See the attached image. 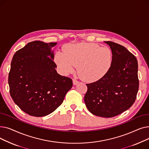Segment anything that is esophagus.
I'll list each match as a JSON object with an SVG mask.
<instances>
[{
    "label": "esophagus",
    "instance_id": "1",
    "mask_svg": "<svg viewBox=\"0 0 149 149\" xmlns=\"http://www.w3.org/2000/svg\"><path fill=\"white\" fill-rule=\"evenodd\" d=\"M72 81H73V84H74V85H77V84L79 83V81H78V80H77L75 79H72Z\"/></svg>",
    "mask_w": 149,
    "mask_h": 149
}]
</instances>
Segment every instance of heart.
Here are the masks:
<instances>
[{
    "label": "heart",
    "mask_w": 149,
    "mask_h": 149,
    "mask_svg": "<svg viewBox=\"0 0 149 149\" xmlns=\"http://www.w3.org/2000/svg\"><path fill=\"white\" fill-rule=\"evenodd\" d=\"M56 61L64 73L72 72L76 66H79L78 70L81 79L93 81L101 79L111 69L113 54L106 46L79 43L68 46L65 53L58 52Z\"/></svg>",
    "instance_id": "heart-1"
}]
</instances>
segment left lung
Here are the masks:
<instances>
[{"label": "left lung", "instance_id": "obj_1", "mask_svg": "<svg viewBox=\"0 0 149 149\" xmlns=\"http://www.w3.org/2000/svg\"><path fill=\"white\" fill-rule=\"evenodd\" d=\"M113 54L109 71L97 81L86 84L84 102L93 115L111 118L127 111L134 103L139 88L138 61L124 46L112 42Z\"/></svg>", "mask_w": 149, "mask_h": 149}]
</instances>
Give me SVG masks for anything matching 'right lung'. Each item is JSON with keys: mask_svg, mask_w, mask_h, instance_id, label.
Wrapping results in <instances>:
<instances>
[{"mask_svg": "<svg viewBox=\"0 0 149 149\" xmlns=\"http://www.w3.org/2000/svg\"><path fill=\"white\" fill-rule=\"evenodd\" d=\"M57 43H28L15 53L8 75L10 93L23 112L37 117L54 112L72 87V80L57 72L52 48Z\"/></svg>", "mask_w": 149, "mask_h": 149, "instance_id": "add662e5", "label": "right lung"}]
</instances>
